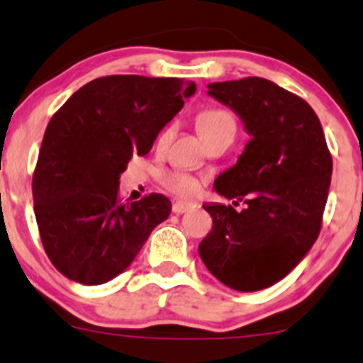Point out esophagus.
Segmentation results:
<instances>
[{
	"mask_svg": "<svg viewBox=\"0 0 363 363\" xmlns=\"http://www.w3.org/2000/svg\"><path fill=\"white\" fill-rule=\"evenodd\" d=\"M191 209H195V206H193V203H189V202H181V200H179V202H175L174 206H172V211H174L175 214L188 213V211H191Z\"/></svg>",
	"mask_w": 363,
	"mask_h": 363,
	"instance_id": "1",
	"label": "esophagus"
}]
</instances>
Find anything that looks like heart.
Instances as JSON below:
<instances>
[{
	"label": "heart",
	"instance_id": "obj_1",
	"mask_svg": "<svg viewBox=\"0 0 363 363\" xmlns=\"http://www.w3.org/2000/svg\"><path fill=\"white\" fill-rule=\"evenodd\" d=\"M235 122L228 111L207 110L199 117V131L202 138L221 131H234ZM163 184L179 196H193L199 189V181L184 172H170L163 177Z\"/></svg>",
	"mask_w": 363,
	"mask_h": 363
}]
</instances>
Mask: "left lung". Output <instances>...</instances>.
Wrapping results in <instances>:
<instances>
[{
    "label": "left lung",
    "mask_w": 363,
    "mask_h": 363,
    "mask_svg": "<svg viewBox=\"0 0 363 363\" xmlns=\"http://www.w3.org/2000/svg\"><path fill=\"white\" fill-rule=\"evenodd\" d=\"M207 88L241 118L250 142L214 181V191L246 207L203 203L213 230L199 253L221 284L253 293L289 275L311 252L321 230L332 156L314 110L273 81L245 77Z\"/></svg>",
    "instance_id": "left-lung-1"
}]
</instances>
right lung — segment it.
<instances>
[{"label": "right lung", "instance_id": "1", "mask_svg": "<svg viewBox=\"0 0 363 363\" xmlns=\"http://www.w3.org/2000/svg\"><path fill=\"white\" fill-rule=\"evenodd\" d=\"M195 92L193 81L177 77L106 76L81 86L52 115L33 202L42 245L63 277L83 286L110 282L167 220V196L121 203L118 179Z\"/></svg>", "mask_w": 363, "mask_h": 363}]
</instances>
